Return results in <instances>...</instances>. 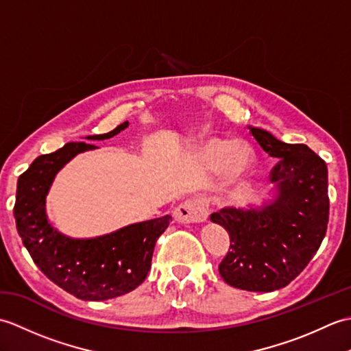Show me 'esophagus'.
I'll list each match as a JSON object with an SVG mask.
<instances>
[{"label": "esophagus", "mask_w": 351, "mask_h": 351, "mask_svg": "<svg viewBox=\"0 0 351 351\" xmlns=\"http://www.w3.org/2000/svg\"><path fill=\"white\" fill-rule=\"evenodd\" d=\"M173 217L180 223H204L208 219L206 200L204 197L185 200V202L176 206Z\"/></svg>", "instance_id": "34e87169"}]
</instances>
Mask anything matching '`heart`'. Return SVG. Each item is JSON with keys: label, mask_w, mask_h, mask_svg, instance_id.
<instances>
[{"label": "heart", "mask_w": 351, "mask_h": 351, "mask_svg": "<svg viewBox=\"0 0 351 351\" xmlns=\"http://www.w3.org/2000/svg\"><path fill=\"white\" fill-rule=\"evenodd\" d=\"M200 155L206 166L223 170L228 184L241 182L255 162V152L241 140L210 137L200 145Z\"/></svg>", "instance_id": "1"}]
</instances>
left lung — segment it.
Here are the masks:
<instances>
[{
  "instance_id": "obj_1",
  "label": "left lung",
  "mask_w": 351,
  "mask_h": 351,
  "mask_svg": "<svg viewBox=\"0 0 351 351\" xmlns=\"http://www.w3.org/2000/svg\"><path fill=\"white\" fill-rule=\"evenodd\" d=\"M249 130L261 149L279 160L271 170V197L261 205L223 208L210 219L230 238V250L219 265L223 280L271 293L303 271L326 235L327 166L306 145L285 143L256 126Z\"/></svg>"
}]
</instances>
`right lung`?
Listing matches in <instances>:
<instances>
[{"mask_svg":"<svg viewBox=\"0 0 351 351\" xmlns=\"http://www.w3.org/2000/svg\"><path fill=\"white\" fill-rule=\"evenodd\" d=\"M128 125L126 121L107 134L86 138L107 140ZM93 149L86 141H71L37 156L19 176L13 210L18 234L34 264L56 285L86 302L114 299L141 285L151 270L155 243L171 220L164 215L95 238H72L52 226L47 214L52 182L73 156Z\"/></svg>","mask_w":351,"mask_h":351,"instance_id":"1","label":"right lung"}]
</instances>
